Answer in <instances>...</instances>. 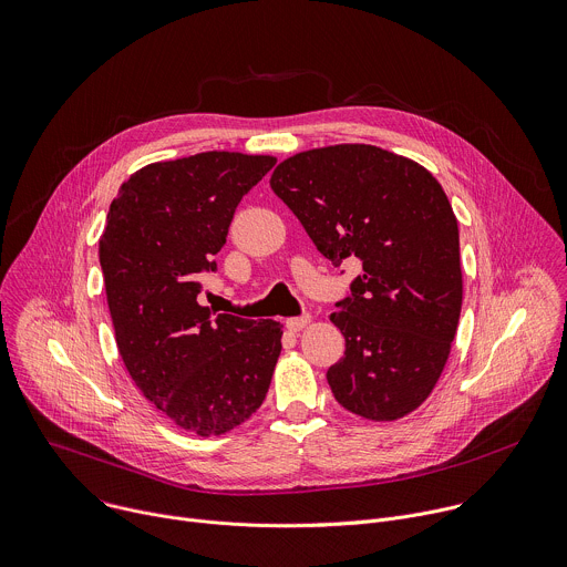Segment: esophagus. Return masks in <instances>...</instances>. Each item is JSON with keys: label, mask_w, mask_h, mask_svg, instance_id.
Instances as JSON below:
<instances>
[{"label": "esophagus", "mask_w": 567, "mask_h": 567, "mask_svg": "<svg viewBox=\"0 0 567 567\" xmlns=\"http://www.w3.org/2000/svg\"><path fill=\"white\" fill-rule=\"evenodd\" d=\"M308 323H310V315H301V317H290V319L286 321V328H288L290 332H297V330L306 328Z\"/></svg>", "instance_id": "1"}]
</instances>
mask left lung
Instances as JSON below:
<instances>
[{
	"label": "left lung",
	"mask_w": 567,
	"mask_h": 567,
	"mask_svg": "<svg viewBox=\"0 0 567 567\" xmlns=\"http://www.w3.org/2000/svg\"><path fill=\"white\" fill-rule=\"evenodd\" d=\"M272 192L317 250L339 266L362 261L330 321L347 339L326 373L334 400L391 422L433 391L463 306L458 220L422 165L373 145H332L277 165Z\"/></svg>",
	"instance_id": "8db88e82"
}]
</instances>
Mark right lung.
I'll return each instance as SVG.
<instances>
[{
  "instance_id": "add662e5",
  "label": "right lung",
  "mask_w": 567,
  "mask_h": 567,
  "mask_svg": "<svg viewBox=\"0 0 567 567\" xmlns=\"http://www.w3.org/2000/svg\"><path fill=\"white\" fill-rule=\"evenodd\" d=\"M277 158L203 152L152 163L111 200L100 266L121 358L176 426L223 435L266 400L279 321L214 315L196 301L241 198Z\"/></svg>"
}]
</instances>
